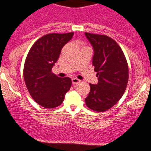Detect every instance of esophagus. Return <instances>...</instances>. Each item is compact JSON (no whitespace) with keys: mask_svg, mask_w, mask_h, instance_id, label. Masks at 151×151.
I'll return each instance as SVG.
<instances>
[{"mask_svg":"<svg viewBox=\"0 0 151 151\" xmlns=\"http://www.w3.org/2000/svg\"><path fill=\"white\" fill-rule=\"evenodd\" d=\"M71 81H72L73 84H78L79 83H81V81H80L79 79L76 78V77H73V78L71 79Z\"/></svg>","mask_w":151,"mask_h":151,"instance_id":"34e87169","label":"esophagus"}]
</instances>
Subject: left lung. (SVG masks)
<instances>
[{"mask_svg":"<svg viewBox=\"0 0 151 151\" xmlns=\"http://www.w3.org/2000/svg\"><path fill=\"white\" fill-rule=\"evenodd\" d=\"M92 46V65L98 83L91 84L86 104L92 111L104 112L121 99L129 80V68L123 50L114 40L106 35L85 33Z\"/></svg>","mask_w":151,"mask_h":151,"instance_id":"obj_1","label":"left lung"}]
</instances>
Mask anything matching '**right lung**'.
Masks as SVG:
<instances>
[{
  "instance_id": "add662e5",
  "label": "right lung",
  "mask_w": 151,
  "mask_h": 151,
  "mask_svg": "<svg viewBox=\"0 0 151 151\" xmlns=\"http://www.w3.org/2000/svg\"><path fill=\"white\" fill-rule=\"evenodd\" d=\"M73 35V32L44 35L34 43L27 55L24 80L32 99L43 108H54L60 105L71 86L70 78L57 77L51 70L59 59L62 47Z\"/></svg>"
}]
</instances>
